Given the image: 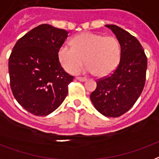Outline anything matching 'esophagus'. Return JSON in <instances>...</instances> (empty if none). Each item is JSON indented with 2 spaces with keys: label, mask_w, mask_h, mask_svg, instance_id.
Listing matches in <instances>:
<instances>
[{
  "label": "esophagus",
  "mask_w": 159,
  "mask_h": 159,
  "mask_svg": "<svg viewBox=\"0 0 159 159\" xmlns=\"http://www.w3.org/2000/svg\"><path fill=\"white\" fill-rule=\"evenodd\" d=\"M76 80H78L80 82H86V81H87V78H86V77H82V76H77V77H76Z\"/></svg>",
  "instance_id": "obj_1"
}]
</instances>
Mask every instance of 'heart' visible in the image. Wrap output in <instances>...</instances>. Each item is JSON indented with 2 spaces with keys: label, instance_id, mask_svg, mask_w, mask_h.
Instances as JSON below:
<instances>
[{
  "label": "heart",
  "instance_id": "heart-1",
  "mask_svg": "<svg viewBox=\"0 0 159 159\" xmlns=\"http://www.w3.org/2000/svg\"><path fill=\"white\" fill-rule=\"evenodd\" d=\"M71 45L66 43L59 48V61L69 73L78 71L106 76L116 70L120 60V46L115 37H104L91 32L83 33L71 39Z\"/></svg>",
  "mask_w": 159,
  "mask_h": 159
}]
</instances>
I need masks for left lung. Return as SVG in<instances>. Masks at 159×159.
I'll return each instance as SVG.
<instances>
[{"label":"left lung","instance_id":"left-lung-1","mask_svg":"<svg viewBox=\"0 0 159 159\" xmlns=\"http://www.w3.org/2000/svg\"><path fill=\"white\" fill-rule=\"evenodd\" d=\"M105 26L118 39L120 61L110 76L98 81L90 99L103 116L118 117L127 112L142 93L148 60L142 44L130 33L114 24Z\"/></svg>","mask_w":159,"mask_h":159}]
</instances>
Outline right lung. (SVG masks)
Masks as SVG:
<instances>
[{"mask_svg":"<svg viewBox=\"0 0 159 159\" xmlns=\"http://www.w3.org/2000/svg\"><path fill=\"white\" fill-rule=\"evenodd\" d=\"M67 31L41 24L19 39L11 53L8 69L11 89L20 105L38 116L55 111L66 97L73 76L58 59Z\"/></svg>","mask_w":159,"mask_h":159,"instance_id":"obj_1","label":"right lung"}]
</instances>
